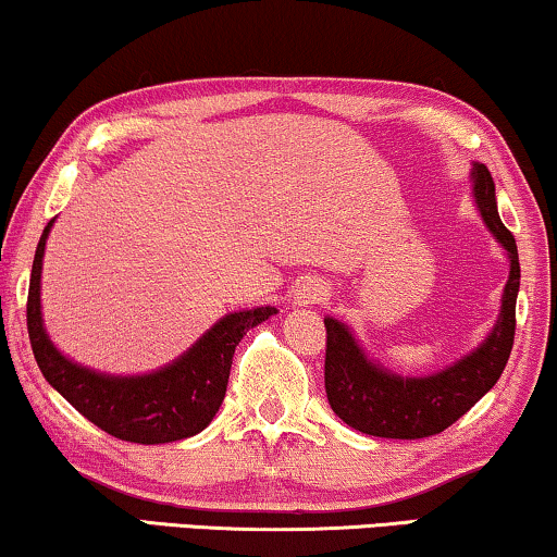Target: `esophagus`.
<instances>
[{
	"mask_svg": "<svg viewBox=\"0 0 557 557\" xmlns=\"http://www.w3.org/2000/svg\"><path fill=\"white\" fill-rule=\"evenodd\" d=\"M325 297H327V287L320 280H315V277L300 282V285H297V289H295V302L300 305V308H308V305L323 302Z\"/></svg>",
	"mask_w": 557,
	"mask_h": 557,
	"instance_id": "1",
	"label": "esophagus"
}]
</instances>
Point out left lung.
<instances>
[{"mask_svg": "<svg viewBox=\"0 0 557 557\" xmlns=\"http://www.w3.org/2000/svg\"><path fill=\"white\" fill-rule=\"evenodd\" d=\"M472 194L480 214L510 260L492 333L467 356L432 375H398L366 356L354 331L325 318V394L335 417L356 432L381 438H424L444 432L465 417L503 375L515 341V302L520 289V257L512 232L497 214L495 182L484 163L472 169Z\"/></svg>", "mask_w": 557, "mask_h": 557, "instance_id": "1", "label": "left lung"}]
</instances>
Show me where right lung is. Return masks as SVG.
Listing matches in <instances>:
<instances>
[{"mask_svg": "<svg viewBox=\"0 0 557 557\" xmlns=\"http://www.w3.org/2000/svg\"><path fill=\"white\" fill-rule=\"evenodd\" d=\"M45 226L29 275L27 333L47 383L85 419L115 438L133 444H169L199 434L224 401L234 348L249 327L275 315L277 308H252L224 315L174 363L144 375H108L70 360L52 346L40 310Z\"/></svg>", "mask_w": 557, "mask_h": 557, "instance_id": "1", "label": "right lung"}]
</instances>
